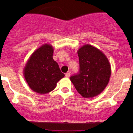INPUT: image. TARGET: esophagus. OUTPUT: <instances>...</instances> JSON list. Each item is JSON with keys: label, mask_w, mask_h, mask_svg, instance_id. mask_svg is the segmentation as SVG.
<instances>
[{"label": "esophagus", "mask_w": 133, "mask_h": 133, "mask_svg": "<svg viewBox=\"0 0 133 133\" xmlns=\"http://www.w3.org/2000/svg\"><path fill=\"white\" fill-rule=\"evenodd\" d=\"M70 75H71L70 71H68L66 73H65V76H66V77H69V76H70Z\"/></svg>", "instance_id": "obj_1"}]
</instances>
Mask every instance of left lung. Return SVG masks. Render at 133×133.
<instances>
[{
    "mask_svg": "<svg viewBox=\"0 0 133 133\" xmlns=\"http://www.w3.org/2000/svg\"><path fill=\"white\" fill-rule=\"evenodd\" d=\"M79 71L70 77L76 91L84 98L99 95L108 85L111 66L107 57L91 45H84L78 51Z\"/></svg>",
    "mask_w": 133,
    "mask_h": 133,
    "instance_id": "8db88e82",
    "label": "left lung"
}]
</instances>
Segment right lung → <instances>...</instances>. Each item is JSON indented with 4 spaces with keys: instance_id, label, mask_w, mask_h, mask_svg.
<instances>
[{
    "instance_id": "1",
    "label": "right lung",
    "mask_w": 133,
    "mask_h": 133,
    "mask_svg": "<svg viewBox=\"0 0 133 133\" xmlns=\"http://www.w3.org/2000/svg\"><path fill=\"white\" fill-rule=\"evenodd\" d=\"M53 53L51 45H42L32 54L24 68V77L29 88L40 94L51 91L64 76L53 60Z\"/></svg>"
}]
</instances>
